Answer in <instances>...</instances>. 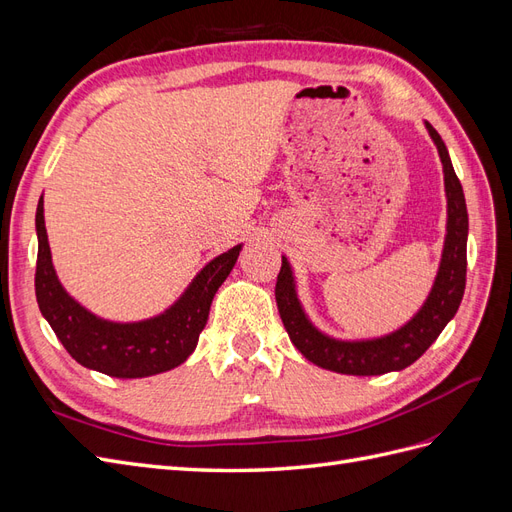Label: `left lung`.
<instances>
[{"mask_svg":"<svg viewBox=\"0 0 512 512\" xmlns=\"http://www.w3.org/2000/svg\"><path fill=\"white\" fill-rule=\"evenodd\" d=\"M425 128L438 149L444 173L446 192V237L442 247L440 267L436 280L418 312L399 329L369 339H337L322 333L309 320L297 292V277L286 256H282V269L275 284V301L284 327L307 361L322 369L337 371L348 376H382L389 371H401L421 356L444 327L457 314L466 290V247H468V209L463 198L461 183L448 156L442 136L433 130L429 121Z\"/></svg>","mask_w":512,"mask_h":512,"instance_id":"obj_1","label":"left lung"}]
</instances>
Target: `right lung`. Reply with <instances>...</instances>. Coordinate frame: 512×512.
<instances>
[{"instance_id":"add662e5","label":"right lung","mask_w":512,"mask_h":512,"mask_svg":"<svg viewBox=\"0 0 512 512\" xmlns=\"http://www.w3.org/2000/svg\"><path fill=\"white\" fill-rule=\"evenodd\" d=\"M36 299L42 316L76 363L113 378H147L175 369L194 352L211 301L239 258L243 243L215 256L162 314L115 322L96 316L61 286L44 226V200L36 209Z\"/></svg>"}]
</instances>
